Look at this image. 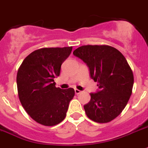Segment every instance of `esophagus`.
Instances as JSON below:
<instances>
[{
  "label": "esophagus",
  "mask_w": 148,
  "mask_h": 148,
  "mask_svg": "<svg viewBox=\"0 0 148 148\" xmlns=\"http://www.w3.org/2000/svg\"><path fill=\"white\" fill-rule=\"evenodd\" d=\"M74 91H75V94H79L81 93V90H78V89H77V88L74 89Z\"/></svg>",
  "instance_id": "1"
}]
</instances>
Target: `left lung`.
I'll return each mask as SVG.
<instances>
[{"label": "left lung", "mask_w": 148, "mask_h": 148, "mask_svg": "<svg viewBox=\"0 0 148 148\" xmlns=\"http://www.w3.org/2000/svg\"><path fill=\"white\" fill-rule=\"evenodd\" d=\"M73 54L89 68L99 90L90 93L84 106L87 116L99 123L109 122L121 114L132 94L134 74L123 54L110 46H82Z\"/></svg>", "instance_id": "obj_1"}]
</instances>
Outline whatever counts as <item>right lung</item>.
<instances>
[{
  "label": "right lung",
  "mask_w": 148,
  "mask_h": 148,
  "mask_svg": "<svg viewBox=\"0 0 148 148\" xmlns=\"http://www.w3.org/2000/svg\"><path fill=\"white\" fill-rule=\"evenodd\" d=\"M71 50L72 46L38 49L25 58L18 69L17 86L21 105L42 125L54 126L62 122L75 94L71 88H56L54 80Z\"/></svg>",
  "instance_id": "1"
}]
</instances>
